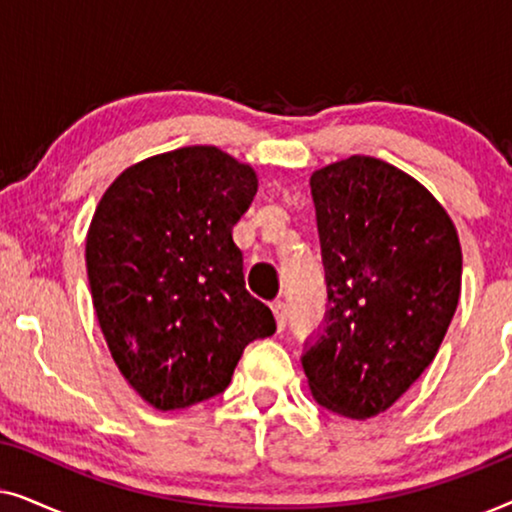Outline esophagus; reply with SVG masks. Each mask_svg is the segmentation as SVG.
I'll return each mask as SVG.
<instances>
[{
	"instance_id": "esophagus-1",
	"label": "esophagus",
	"mask_w": 512,
	"mask_h": 512,
	"mask_svg": "<svg viewBox=\"0 0 512 512\" xmlns=\"http://www.w3.org/2000/svg\"><path fill=\"white\" fill-rule=\"evenodd\" d=\"M270 307H272V314H275V319H277V328H279V331H284L286 317H289V312H286V305L282 303V300H275V303H272Z\"/></svg>"
}]
</instances>
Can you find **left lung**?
Instances as JSON below:
<instances>
[{"instance_id":"left-lung-1","label":"left lung","mask_w":512,"mask_h":512,"mask_svg":"<svg viewBox=\"0 0 512 512\" xmlns=\"http://www.w3.org/2000/svg\"><path fill=\"white\" fill-rule=\"evenodd\" d=\"M310 186L328 310L300 361L317 403L368 419L436 359L461 293L457 228L419 181L384 160H340Z\"/></svg>"}]
</instances>
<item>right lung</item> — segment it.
Masks as SVG:
<instances>
[{"label":"right lung","mask_w":512,"mask_h":512,"mask_svg":"<svg viewBox=\"0 0 512 512\" xmlns=\"http://www.w3.org/2000/svg\"><path fill=\"white\" fill-rule=\"evenodd\" d=\"M256 172L216 146L132 165L102 195L86 237L97 321L130 387L158 410L221 394L244 347L275 333L244 289L233 226Z\"/></svg>","instance_id":"obj_1"}]
</instances>
